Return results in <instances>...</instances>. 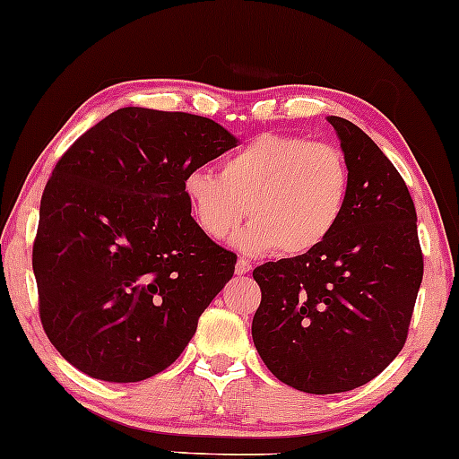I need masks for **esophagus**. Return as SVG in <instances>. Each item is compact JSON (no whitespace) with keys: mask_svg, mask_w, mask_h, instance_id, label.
I'll use <instances>...</instances> for the list:
<instances>
[{"mask_svg":"<svg viewBox=\"0 0 459 459\" xmlns=\"http://www.w3.org/2000/svg\"><path fill=\"white\" fill-rule=\"evenodd\" d=\"M253 270V265L248 264L247 259H238V264H236V273L238 276H242V273H248Z\"/></svg>","mask_w":459,"mask_h":459,"instance_id":"esophagus-1","label":"esophagus"}]
</instances>
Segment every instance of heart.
<instances>
[{
	"label": "heart",
	"instance_id": "b5f03b06",
	"mask_svg": "<svg viewBox=\"0 0 459 459\" xmlns=\"http://www.w3.org/2000/svg\"><path fill=\"white\" fill-rule=\"evenodd\" d=\"M183 194L198 228L248 253L278 248L284 257L312 253L342 223L350 198V169L335 145L299 134H259L221 160V172L195 169Z\"/></svg>",
	"mask_w": 459,
	"mask_h": 459
}]
</instances>
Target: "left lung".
I'll return each mask as SVG.
<instances>
[{
  "label": "left lung",
  "mask_w": 459,
  "mask_h": 459,
  "mask_svg": "<svg viewBox=\"0 0 459 459\" xmlns=\"http://www.w3.org/2000/svg\"><path fill=\"white\" fill-rule=\"evenodd\" d=\"M350 169L329 240L255 267V348L290 388L335 394L377 377L407 342L424 276L415 206L394 164L356 124L326 117Z\"/></svg>",
  "instance_id": "8db88e82"
}]
</instances>
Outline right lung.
I'll return each instance as SVG.
<instances>
[{
    "mask_svg": "<svg viewBox=\"0 0 459 459\" xmlns=\"http://www.w3.org/2000/svg\"><path fill=\"white\" fill-rule=\"evenodd\" d=\"M236 143L208 117L124 107L58 160L33 272L46 335L82 373L141 382L186 350L236 255L194 221L183 178Z\"/></svg>",
    "mask_w": 459,
    "mask_h": 459,
    "instance_id": "1",
    "label": "right lung"
}]
</instances>
